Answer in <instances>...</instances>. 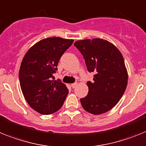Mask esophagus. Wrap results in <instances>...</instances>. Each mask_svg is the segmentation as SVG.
Here are the masks:
<instances>
[{
    "instance_id": "1",
    "label": "esophagus",
    "mask_w": 146,
    "mask_h": 146,
    "mask_svg": "<svg viewBox=\"0 0 146 146\" xmlns=\"http://www.w3.org/2000/svg\"><path fill=\"white\" fill-rule=\"evenodd\" d=\"M76 86H77V83H73L71 84V87L73 89H74L75 87H76Z\"/></svg>"
}]
</instances>
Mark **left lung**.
<instances>
[{
  "mask_svg": "<svg viewBox=\"0 0 146 146\" xmlns=\"http://www.w3.org/2000/svg\"><path fill=\"white\" fill-rule=\"evenodd\" d=\"M74 45L83 56L88 72L95 73L88 81V94L81 98L83 108L93 115L112 109L126 90L128 74L118 49L102 39L79 40Z\"/></svg>",
  "mask_w": 146,
  "mask_h": 146,
  "instance_id": "obj_1",
  "label": "left lung"
}]
</instances>
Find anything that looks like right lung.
Wrapping results in <instances>:
<instances>
[{"label":"right lung","instance_id":"1","mask_svg":"<svg viewBox=\"0 0 146 146\" xmlns=\"http://www.w3.org/2000/svg\"><path fill=\"white\" fill-rule=\"evenodd\" d=\"M73 42L60 37L46 38L31 47L23 59L20 87L29 106L39 113H54L64 104L69 91L60 79L54 80V74L61 56Z\"/></svg>","mask_w":146,"mask_h":146}]
</instances>
